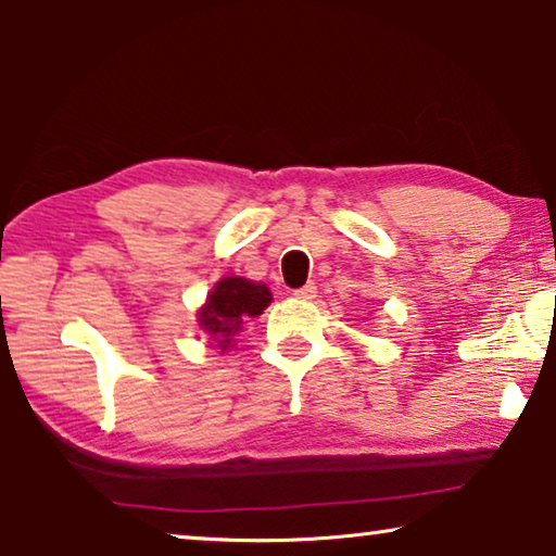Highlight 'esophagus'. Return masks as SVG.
Wrapping results in <instances>:
<instances>
[{
	"instance_id": "obj_1",
	"label": "esophagus",
	"mask_w": 556,
	"mask_h": 556,
	"mask_svg": "<svg viewBox=\"0 0 556 556\" xmlns=\"http://www.w3.org/2000/svg\"><path fill=\"white\" fill-rule=\"evenodd\" d=\"M291 294H294V296H296V299H301V301H312V299L318 294V291H316V285H314V281H308V285L294 289V291H291Z\"/></svg>"
}]
</instances>
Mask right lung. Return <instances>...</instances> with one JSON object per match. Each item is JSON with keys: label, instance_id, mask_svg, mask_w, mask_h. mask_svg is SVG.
Returning a JSON list of instances; mask_svg holds the SVG:
<instances>
[{"label": "right lung", "instance_id": "right-lung-1", "mask_svg": "<svg viewBox=\"0 0 556 556\" xmlns=\"http://www.w3.org/2000/svg\"><path fill=\"white\" fill-rule=\"evenodd\" d=\"M271 304V291L262 281H252L244 277H223L215 285L205 304L195 314V321L211 336V341L220 351L235 345V336L250 318H257Z\"/></svg>", "mask_w": 556, "mask_h": 556}]
</instances>
